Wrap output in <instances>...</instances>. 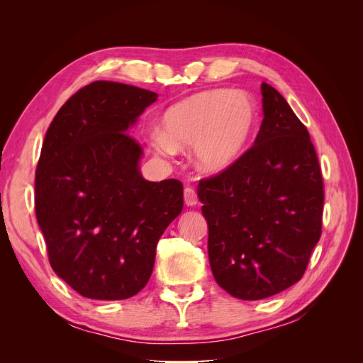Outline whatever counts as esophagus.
Returning <instances> with one entry per match:
<instances>
[{
  "mask_svg": "<svg viewBox=\"0 0 363 363\" xmlns=\"http://www.w3.org/2000/svg\"><path fill=\"white\" fill-rule=\"evenodd\" d=\"M183 196H184V204L186 206H191L192 207V206H195L196 203H199V196H196V192L192 188H186Z\"/></svg>",
  "mask_w": 363,
  "mask_h": 363,
  "instance_id": "1",
  "label": "esophagus"
}]
</instances>
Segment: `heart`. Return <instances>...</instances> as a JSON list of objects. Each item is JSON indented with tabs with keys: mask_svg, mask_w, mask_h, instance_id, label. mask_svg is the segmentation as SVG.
<instances>
[{
	"mask_svg": "<svg viewBox=\"0 0 363 363\" xmlns=\"http://www.w3.org/2000/svg\"><path fill=\"white\" fill-rule=\"evenodd\" d=\"M256 123V104L245 94L204 91L183 98L163 112L160 133L150 138V148L157 156L171 157L177 148L194 147L199 169L216 174L244 155Z\"/></svg>",
	"mask_w": 363,
	"mask_h": 363,
	"instance_id": "obj_1",
	"label": "heart"
}]
</instances>
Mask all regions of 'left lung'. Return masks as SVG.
I'll use <instances>...</instances> for the list:
<instances>
[{"instance_id":"obj_1","label":"left lung","mask_w":363,"mask_h":363,"mask_svg":"<svg viewBox=\"0 0 363 363\" xmlns=\"http://www.w3.org/2000/svg\"><path fill=\"white\" fill-rule=\"evenodd\" d=\"M257 138L232 167L200 182L216 283L262 300L298 281L323 227L324 184L309 131L288 101L262 83Z\"/></svg>"}]
</instances>
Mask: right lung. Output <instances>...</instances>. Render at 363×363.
Here are the masks:
<instances>
[{
  "label": "right lung",
  "instance_id": "obj_1",
  "mask_svg": "<svg viewBox=\"0 0 363 363\" xmlns=\"http://www.w3.org/2000/svg\"><path fill=\"white\" fill-rule=\"evenodd\" d=\"M157 94L94 82L65 103L43 140L36 218L52 271L86 298L125 300L150 280L156 247L183 208V184L148 182L128 135Z\"/></svg>",
  "mask_w": 363,
  "mask_h": 363
}]
</instances>
